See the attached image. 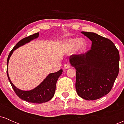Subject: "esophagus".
I'll return each mask as SVG.
<instances>
[{
  "instance_id": "1",
  "label": "esophagus",
  "mask_w": 124,
  "mask_h": 124,
  "mask_svg": "<svg viewBox=\"0 0 124 124\" xmlns=\"http://www.w3.org/2000/svg\"><path fill=\"white\" fill-rule=\"evenodd\" d=\"M70 68V65H69V64L66 63L64 65V68H65V69H68V68Z\"/></svg>"
}]
</instances>
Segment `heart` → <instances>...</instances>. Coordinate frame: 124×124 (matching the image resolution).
<instances>
[{
    "mask_svg": "<svg viewBox=\"0 0 124 124\" xmlns=\"http://www.w3.org/2000/svg\"><path fill=\"white\" fill-rule=\"evenodd\" d=\"M68 47L71 50L77 47L80 52H82L86 48V41L83 39H79V38L71 39L68 41Z\"/></svg>",
    "mask_w": 124,
    "mask_h": 124,
    "instance_id": "1",
    "label": "heart"
}]
</instances>
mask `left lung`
<instances>
[{
  "mask_svg": "<svg viewBox=\"0 0 124 124\" xmlns=\"http://www.w3.org/2000/svg\"><path fill=\"white\" fill-rule=\"evenodd\" d=\"M92 41L91 49L69 58L76 69V90L86 100H95L107 94L119 73V51L110 39L94 32L82 31Z\"/></svg>",
  "mask_w": 124,
  "mask_h": 124,
  "instance_id": "8db88e82",
  "label": "left lung"
}]
</instances>
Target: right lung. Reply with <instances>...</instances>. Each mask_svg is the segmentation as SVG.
Here are the masks:
<instances>
[{
    "mask_svg": "<svg viewBox=\"0 0 124 124\" xmlns=\"http://www.w3.org/2000/svg\"><path fill=\"white\" fill-rule=\"evenodd\" d=\"M38 35H39V33L37 32V33L34 34L24 38L23 39L20 41L14 46L12 50L9 53L8 60H7V67L8 66L9 58L13 54V52L19 46L24 45L25 44L29 42L32 39L37 38ZM62 71L63 70L61 69L55 73H50L39 86H38L33 90H31L30 91L21 90L17 89L16 87L14 86V85L12 83L10 79L9 76H8V68H7V75H8V80L11 84V86L15 91V93L16 94L18 97L23 100L26 101L30 102V103L41 104L48 101L54 97L55 89H56V82H57L58 78L62 73Z\"/></svg>",
    "mask_w": 124,
    "mask_h": 124,
    "instance_id": "right-lung-1",
    "label": "right lung"
}]
</instances>
